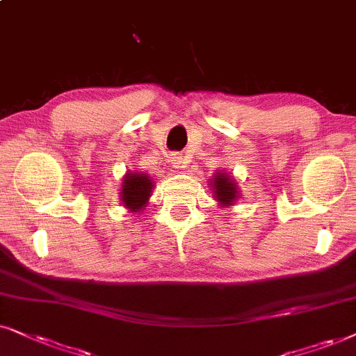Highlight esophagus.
Masks as SVG:
<instances>
[{
  "instance_id": "esophagus-1",
  "label": "esophagus",
  "mask_w": 356,
  "mask_h": 356,
  "mask_svg": "<svg viewBox=\"0 0 356 356\" xmlns=\"http://www.w3.org/2000/svg\"><path fill=\"white\" fill-rule=\"evenodd\" d=\"M170 164L174 165L175 169H184V168H187V161H186V158H184V156H181V154H172L170 156Z\"/></svg>"
}]
</instances>
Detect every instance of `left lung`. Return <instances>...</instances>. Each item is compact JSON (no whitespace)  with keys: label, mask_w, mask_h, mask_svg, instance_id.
<instances>
[{"label":"left lung","mask_w":356,"mask_h":356,"mask_svg":"<svg viewBox=\"0 0 356 356\" xmlns=\"http://www.w3.org/2000/svg\"><path fill=\"white\" fill-rule=\"evenodd\" d=\"M210 186L213 191V197H215V200H218L221 207H231L238 200L239 192L238 187H236L234 179L226 172H216L213 175Z\"/></svg>","instance_id":"8db88e82"}]
</instances>
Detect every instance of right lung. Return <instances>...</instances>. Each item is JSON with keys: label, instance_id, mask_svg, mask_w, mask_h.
I'll use <instances>...</instances> for the list:
<instances>
[{"label": "right lung", "instance_id": "right-lung-1", "mask_svg": "<svg viewBox=\"0 0 356 356\" xmlns=\"http://www.w3.org/2000/svg\"><path fill=\"white\" fill-rule=\"evenodd\" d=\"M154 182L148 174L141 172H127L122 182L120 200L123 207L130 211L138 213L143 210L148 203L151 192H153Z\"/></svg>", "mask_w": 356, "mask_h": 356}]
</instances>
